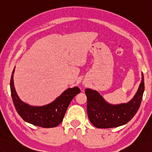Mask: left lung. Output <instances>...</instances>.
Instances as JSON below:
<instances>
[{"mask_svg": "<svg viewBox=\"0 0 152 152\" xmlns=\"http://www.w3.org/2000/svg\"><path fill=\"white\" fill-rule=\"evenodd\" d=\"M144 91V80L142 73L141 83L134 97L129 102L111 104L99 93L91 89H86L87 111L91 124L97 128H113L125 125L136 114L139 108Z\"/></svg>", "mask_w": 152, "mask_h": 152, "instance_id": "1", "label": "left lung"}]
</instances>
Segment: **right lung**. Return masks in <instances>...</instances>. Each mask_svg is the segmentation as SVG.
Here are the masks:
<instances>
[{
	"label": "right lung",
	"instance_id": "add662e5",
	"mask_svg": "<svg viewBox=\"0 0 152 152\" xmlns=\"http://www.w3.org/2000/svg\"><path fill=\"white\" fill-rule=\"evenodd\" d=\"M13 70L10 80V91L16 111L26 122L44 128L55 127L62 122L68 106L72 99L80 92L78 87L69 88L50 104L42 106H31L21 101L15 91L14 84Z\"/></svg>",
	"mask_w": 152,
	"mask_h": 152
}]
</instances>
